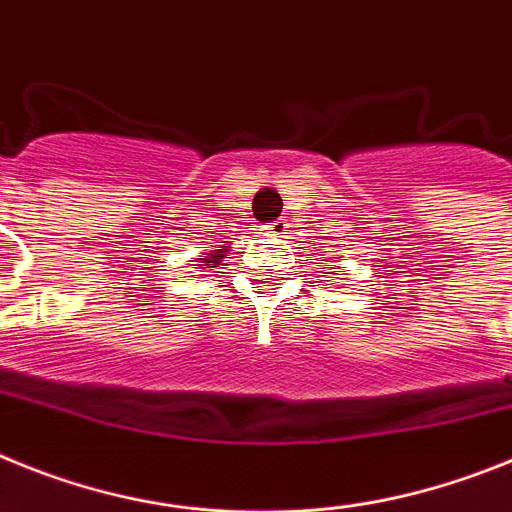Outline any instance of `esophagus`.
I'll use <instances>...</instances> for the list:
<instances>
[{"label":"esophagus","instance_id":"34e87169","mask_svg":"<svg viewBox=\"0 0 512 512\" xmlns=\"http://www.w3.org/2000/svg\"><path fill=\"white\" fill-rule=\"evenodd\" d=\"M268 229H270V234H273V237H286V234H288V221L286 219H278V221H273V224H270Z\"/></svg>","mask_w":512,"mask_h":512}]
</instances>
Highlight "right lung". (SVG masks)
<instances>
[{
    "mask_svg": "<svg viewBox=\"0 0 512 512\" xmlns=\"http://www.w3.org/2000/svg\"><path fill=\"white\" fill-rule=\"evenodd\" d=\"M224 252L226 250H216V252H211V260H203V257H201V260L208 262V268H216V265L221 262V257H224Z\"/></svg>",
    "mask_w": 512,
    "mask_h": 512,
    "instance_id": "obj_1",
    "label": "right lung"
}]
</instances>
